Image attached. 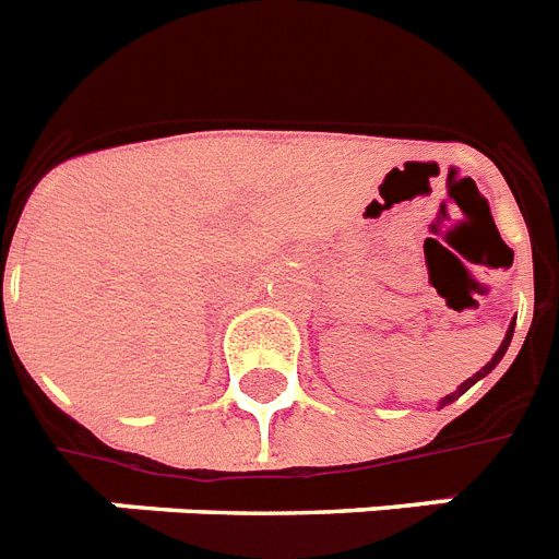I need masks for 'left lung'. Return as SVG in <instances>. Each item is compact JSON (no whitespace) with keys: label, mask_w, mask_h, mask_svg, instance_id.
<instances>
[{"label":"left lung","mask_w":559,"mask_h":559,"mask_svg":"<svg viewBox=\"0 0 559 559\" xmlns=\"http://www.w3.org/2000/svg\"><path fill=\"white\" fill-rule=\"evenodd\" d=\"M514 324H516V321H511V324H508V333H506V338H502L500 350H497V353H493V356H491V361H488V365H485L483 370H479V373H474V376H471V379H465V382H462L460 388L453 390V393H448V396H444V399H439V407H444V405H451V402H456V399H460L462 393H465V390H468V388H474V384L479 382V379H485V376L491 373L493 367L500 365V361H502V356H506V353H508V344H511V338H514Z\"/></svg>","instance_id":"1"}]
</instances>
